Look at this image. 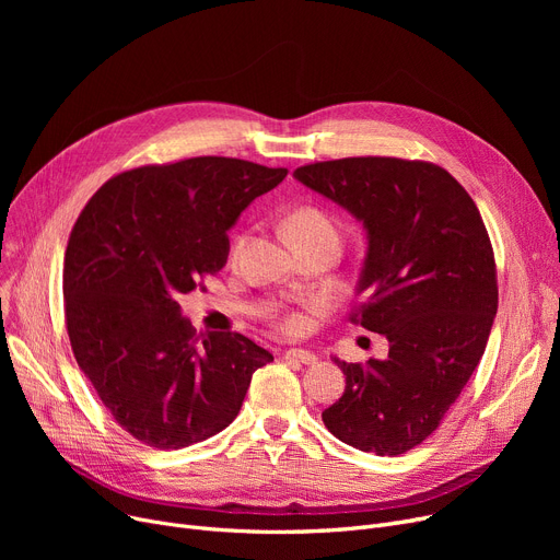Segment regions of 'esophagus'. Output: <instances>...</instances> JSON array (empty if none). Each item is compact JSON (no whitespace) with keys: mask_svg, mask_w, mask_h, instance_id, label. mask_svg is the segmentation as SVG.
<instances>
[{"mask_svg":"<svg viewBox=\"0 0 560 560\" xmlns=\"http://www.w3.org/2000/svg\"><path fill=\"white\" fill-rule=\"evenodd\" d=\"M283 357H285L288 361H300V363H304V365L317 363V357L313 354V351H308V349H288Z\"/></svg>","mask_w":560,"mask_h":560,"instance_id":"esophagus-1","label":"esophagus"}]
</instances>
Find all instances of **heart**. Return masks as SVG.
<instances>
[{"label": "heart", "mask_w": 560, "mask_h": 560, "mask_svg": "<svg viewBox=\"0 0 560 560\" xmlns=\"http://www.w3.org/2000/svg\"><path fill=\"white\" fill-rule=\"evenodd\" d=\"M285 229H288L292 241L308 238V235H322V233L338 235L334 222H331L325 213H322V211L311 209V206H304V209H295V211H292V213L285 218ZM241 247H243V238L235 241V245H233V256H238ZM285 327H288V329H298V327H300V319H295V317L288 319Z\"/></svg>", "instance_id": "obj_1"}]
</instances>
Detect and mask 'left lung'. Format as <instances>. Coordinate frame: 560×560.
Masks as SVG:
<instances>
[{
    "label": "left lung",
    "instance_id": "left-lung-1",
    "mask_svg": "<svg viewBox=\"0 0 560 560\" xmlns=\"http://www.w3.org/2000/svg\"><path fill=\"white\" fill-rule=\"evenodd\" d=\"M292 176L363 224L351 319L388 340L381 361L334 359L345 393L322 420L361 452L404 454L438 429L488 345L497 272L481 213L447 170L424 161L340 159Z\"/></svg>",
    "mask_w": 560,
    "mask_h": 560
}]
</instances>
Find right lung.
<instances>
[{
	"instance_id": "right-lung-1",
	"label": "right lung",
	"mask_w": 560,
	"mask_h": 560,
	"mask_svg": "<svg viewBox=\"0 0 560 560\" xmlns=\"http://www.w3.org/2000/svg\"><path fill=\"white\" fill-rule=\"evenodd\" d=\"M285 174L224 156L147 165L113 176L81 211L63 268L68 336L140 443L182 450L220 433L275 359L241 334L199 338L176 300L224 268L229 229Z\"/></svg>"
}]
</instances>
